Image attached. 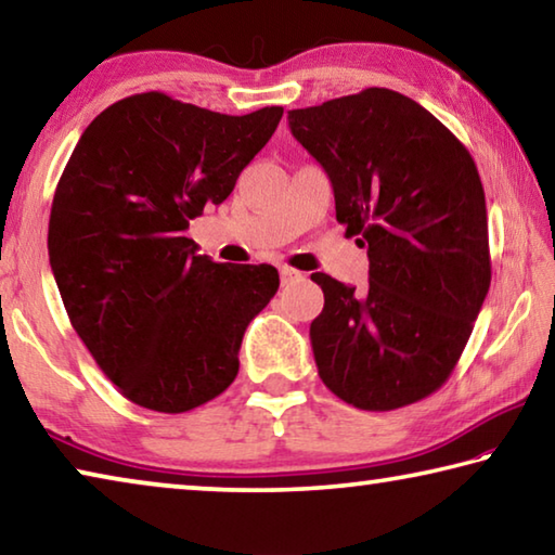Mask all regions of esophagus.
<instances>
[{
    "mask_svg": "<svg viewBox=\"0 0 555 555\" xmlns=\"http://www.w3.org/2000/svg\"><path fill=\"white\" fill-rule=\"evenodd\" d=\"M300 279H304V274H300V271L291 269V267H281V284H284V286L294 284V281H300Z\"/></svg>",
    "mask_w": 555,
    "mask_h": 555,
    "instance_id": "obj_1",
    "label": "esophagus"
}]
</instances>
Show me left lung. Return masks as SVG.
Returning a JSON list of instances; mask_svg holds the SVG:
<instances>
[{
  "label": "left lung",
  "mask_w": 555,
  "mask_h": 555,
  "mask_svg": "<svg viewBox=\"0 0 555 555\" xmlns=\"http://www.w3.org/2000/svg\"><path fill=\"white\" fill-rule=\"evenodd\" d=\"M288 127L331 178L337 222L370 257L364 288L311 276L325 296L311 323L318 374L364 411L421 401L453 372L492 281L473 156L387 88L291 109Z\"/></svg>",
  "instance_id": "obj_1"
}]
</instances>
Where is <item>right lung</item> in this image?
Here are the masks:
<instances>
[{
	"instance_id": "1",
	"label": "right lung",
	"mask_w": 555,
	"mask_h": 555,
	"mask_svg": "<svg viewBox=\"0 0 555 555\" xmlns=\"http://www.w3.org/2000/svg\"><path fill=\"white\" fill-rule=\"evenodd\" d=\"M281 115L142 92L100 112L73 149L51 205V269L75 333L139 406L191 411L237 377L244 331L279 271L218 264L185 230L228 198Z\"/></svg>"
}]
</instances>
